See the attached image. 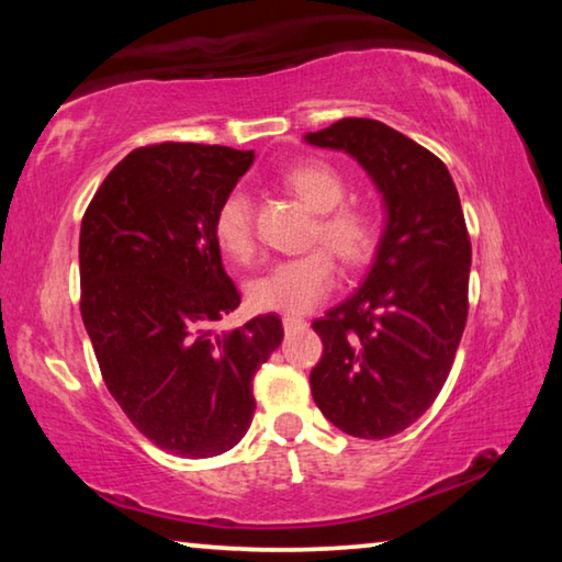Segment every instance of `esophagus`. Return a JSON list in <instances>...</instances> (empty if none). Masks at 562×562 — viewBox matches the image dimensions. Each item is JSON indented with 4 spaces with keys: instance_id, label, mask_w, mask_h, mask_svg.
<instances>
[{
    "instance_id": "esophagus-1",
    "label": "esophagus",
    "mask_w": 562,
    "mask_h": 562,
    "mask_svg": "<svg viewBox=\"0 0 562 562\" xmlns=\"http://www.w3.org/2000/svg\"><path fill=\"white\" fill-rule=\"evenodd\" d=\"M282 327H284V331H294V329H304L307 327V319H302V317H282Z\"/></svg>"
}]
</instances>
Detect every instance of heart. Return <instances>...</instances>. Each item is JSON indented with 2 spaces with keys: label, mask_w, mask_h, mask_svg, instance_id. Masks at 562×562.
<instances>
[{
  "label": "heart",
  "mask_w": 562,
  "mask_h": 562,
  "mask_svg": "<svg viewBox=\"0 0 562 562\" xmlns=\"http://www.w3.org/2000/svg\"><path fill=\"white\" fill-rule=\"evenodd\" d=\"M288 186L310 211L319 213L312 227V243L328 247L274 262L247 284V300L260 312L304 315L329 297L337 284V265L329 250L347 265L359 268L376 247V221L367 207L345 205L347 180L325 160H307L284 173ZM213 235L221 250L237 262L255 255V205L245 188H233L213 217Z\"/></svg>",
  "instance_id": "heart-1"
}]
</instances>
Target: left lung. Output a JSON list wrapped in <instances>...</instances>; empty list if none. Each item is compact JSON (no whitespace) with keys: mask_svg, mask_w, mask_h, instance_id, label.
Listing matches in <instances>:
<instances>
[{"mask_svg":"<svg viewBox=\"0 0 562 562\" xmlns=\"http://www.w3.org/2000/svg\"><path fill=\"white\" fill-rule=\"evenodd\" d=\"M304 140L357 158L386 205L364 284L312 325L325 345L312 396L345 434L389 439L439 396L469 317L459 190L441 158L382 121L341 119Z\"/></svg>","mask_w":562,"mask_h":562,"instance_id":"8db88e82","label":"left lung"}]
</instances>
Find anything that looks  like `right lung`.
I'll use <instances>...</instances> for the list:
<instances>
[{
  "label": "right lung",
  "instance_id": "obj_1",
  "mask_svg": "<svg viewBox=\"0 0 562 562\" xmlns=\"http://www.w3.org/2000/svg\"><path fill=\"white\" fill-rule=\"evenodd\" d=\"M252 160L227 146L136 148L81 221V317L103 382L148 441L183 459L243 439L252 376L284 337L278 315L215 331L240 292L223 270L213 217Z\"/></svg>",
  "mask_w": 562,
  "mask_h": 562
}]
</instances>
